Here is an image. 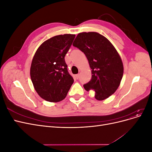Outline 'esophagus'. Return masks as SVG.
<instances>
[{"mask_svg":"<svg viewBox=\"0 0 152 152\" xmlns=\"http://www.w3.org/2000/svg\"><path fill=\"white\" fill-rule=\"evenodd\" d=\"M75 77L77 78V79H78L79 78V74H77V75H75Z\"/></svg>","mask_w":152,"mask_h":152,"instance_id":"obj_1","label":"esophagus"}]
</instances>
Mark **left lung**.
<instances>
[{
    "mask_svg": "<svg viewBox=\"0 0 152 152\" xmlns=\"http://www.w3.org/2000/svg\"><path fill=\"white\" fill-rule=\"evenodd\" d=\"M73 45L85 54L91 69V80L84 89L94 90L96 99L108 98L118 89L123 76V63L117 50L97 32L79 34Z\"/></svg>",
    "mask_w": 152,
    "mask_h": 152,
    "instance_id": "8db88e82",
    "label": "left lung"
}]
</instances>
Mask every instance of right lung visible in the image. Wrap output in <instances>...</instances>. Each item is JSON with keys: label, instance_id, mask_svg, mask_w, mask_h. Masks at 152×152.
I'll return each instance as SVG.
<instances>
[{"label": "right lung", "instance_id": "obj_1", "mask_svg": "<svg viewBox=\"0 0 152 152\" xmlns=\"http://www.w3.org/2000/svg\"><path fill=\"white\" fill-rule=\"evenodd\" d=\"M75 37L64 34L45 40L32 59L31 82L37 93L48 102H59L65 99L74 81L68 72L65 56Z\"/></svg>", "mask_w": 152, "mask_h": 152}]
</instances>
